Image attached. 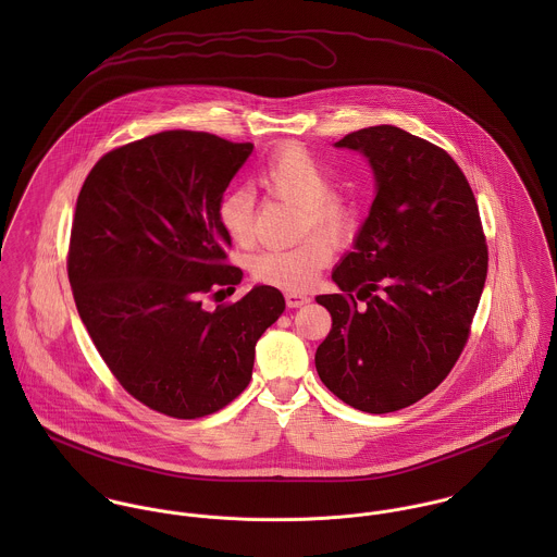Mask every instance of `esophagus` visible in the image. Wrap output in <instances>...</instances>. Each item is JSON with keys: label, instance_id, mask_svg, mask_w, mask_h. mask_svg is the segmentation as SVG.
<instances>
[{"label": "esophagus", "instance_id": "obj_1", "mask_svg": "<svg viewBox=\"0 0 557 557\" xmlns=\"http://www.w3.org/2000/svg\"><path fill=\"white\" fill-rule=\"evenodd\" d=\"M285 302H287L289 309H298V307L309 305L311 298H309L307 294H296V292H292V294H285Z\"/></svg>", "mask_w": 557, "mask_h": 557}]
</instances>
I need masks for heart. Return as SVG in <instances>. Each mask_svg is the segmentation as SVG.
Returning <instances> with one entry per match:
<instances>
[{
	"label": "heart",
	"mask_w": 557,
	"mask_h": 557,
	"mask_svg": "<svg viewBox=\"0 0 557 557\" xmlns=\"http://www.w3.org/2000/svg\"><path fill=\"white\" fill-rule=\"evenodd\" d=\"M263 190L302 208V234L315 230L289 248H263L250 255L248 272L255 281L289 292L307 289L332 259V246L358 234L360 206L332 188V175L307 148L285 144L276 148L257 171ZM216 219L225 236L238 246L252 239V197L246 190H230L219 199ZM324 236L321 237L320 234Z\"/></svg>",
	"instance_id": "b5f03b06"
}]
</instances>
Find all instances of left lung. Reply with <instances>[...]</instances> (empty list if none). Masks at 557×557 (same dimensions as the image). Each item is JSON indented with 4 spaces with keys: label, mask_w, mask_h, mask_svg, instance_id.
<instances>
[{
    "label": "left lung",
    "mask_w": 557,
    "mask_h": 557,
    "mask_svg": "<svg viewBox=\"0 0 557 557\" xmlns=\"http://www.w3.org/2000/svg\"><path fill=\"white\" fill-rule=\"evenodd\" d=\"M377 182L354 250L318 296L332 327L319 380L343 403L388 413L433 393L453 371L476 315L488 250L470 182L453 157L397 126L345 135Z\"/></svg>",
    "instance_id": "obj_1"
}]
</instances>
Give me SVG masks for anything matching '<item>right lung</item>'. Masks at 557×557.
Wrapping results in <instances>:
<instances>
[{"instance_id": "obj_1", "label": "right lung", "mask_w": 557, "mask_h": 557, "mask_svg": "<svg viewBox=\"0 0 557 557\" xmlns=\"http://www.w3.org/2000/svg\"><path fill=\"white\" fill-rule=\"evenodd\" d=\"M250 152L164 131L107 152L77 199L66 268L81 321L122 388L171 418L210 416L239 397L259 336L285 311L270 285L203 307L242 281L216 206Z\"/></svg>"}]
</instances>
